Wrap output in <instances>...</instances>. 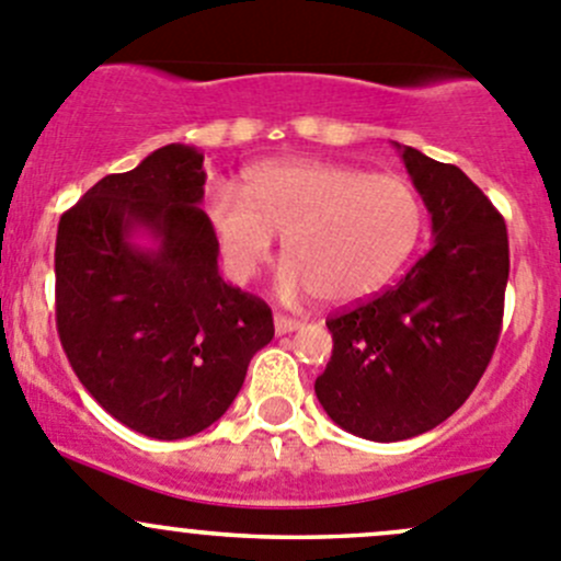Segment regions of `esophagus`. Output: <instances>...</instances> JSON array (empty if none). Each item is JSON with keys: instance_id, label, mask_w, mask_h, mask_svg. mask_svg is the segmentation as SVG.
<instances>
[{"instance_id": "esophagus-1", "label": "esophagus", "mask_w": 561, "mask_h": 561, "mask_svg": "<svg viewBox=\"0 0 561 561\" xmlns=\"http://www.w3.org/2000/svg\"><path fill=\"white\" fill-rule=\"evenodd\" d=\"M299 327H302V321L288 319V316L283 313H275V332H278V335H288V332L299 330Z\"/></svg>"}]
</instances>
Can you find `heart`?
Listing matches in <instances>:
<instances>
[{
    "label": "heart",
    "mask_w": 561,
    "mask_h": 561,
    "mask_svg": "<svg viewBox=\"0 0 561 561\" xmlns=\"http://www.w3.org/2000/svg\"><path fill=\"white\" fill-rule=\"evenodd\" d=\"M207 213L234 280H251L283 237L278 294L352 305L396 278L417 248L423 202L409 180L308 158L251 165L242 193L215 185Z\"/></svg>",
    "instance_id": "b5f03b06"
}]
</instances>
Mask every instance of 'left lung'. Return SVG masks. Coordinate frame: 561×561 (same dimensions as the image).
<instances>
[{
  "mask_svg": "<svg viewBox=\"0 0 561 561\" xmlns=\"http://www.w3.org/2000/svg\"><path fill=\"white\" fill-rule=\"evenodd\" d=\"M431 215L434 245L407 278L327 321L316 398L335 425L403 442L463 407L496 348L510 251L504 218L458 165L396 144Z\"/></svg>",
  "mask_w": 561,
  "mask_h": 561,
  "instance_id": "1",
  "label": "left lung"
}]
</instances>
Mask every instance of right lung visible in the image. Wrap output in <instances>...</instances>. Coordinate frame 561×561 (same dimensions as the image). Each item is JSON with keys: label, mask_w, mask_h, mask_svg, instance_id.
Wrapping results in <instances>:
<instances>
[{"label": "right lung", "mask_w": 561, "mask_h": 561, "mask_svg": "<svg viewBox=\"0 0 561 561\" xmlns=\"http://www.w3.org/2000/svg\"><path fill=\"white\" fill-rule=\"evenodd\" d=\"M202 165L196 147L165 144L103 176L57 231L65 354L111 417L152 439L224 417L275 335L267 302L220 278Z\"/></svg>", "instance_id": "obj_1"}]
</instances>
